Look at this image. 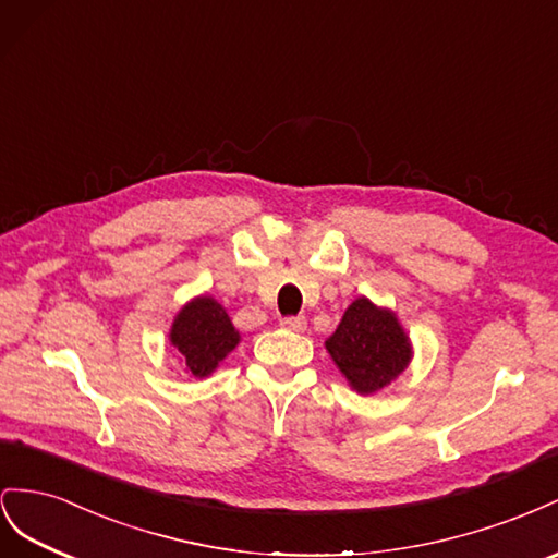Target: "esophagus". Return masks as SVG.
Wrapping results in <instances>:
<instances>
[{
  "label": "esophagus",
  "instance_id": "obj_1",
  "mask_svg": "<svg viewBox=\"0 0 558 558\" xmlns=\"http://www.w3.org/2000/svg\"><path fill=\"white\" fill-rule=\"evenodd\" d=\"M280 327L290 329V331H304L306 329V317L304 315H290V317H282L280 320Z\"/></svg>",
  "mask_w": 558,
  "mask_h": 558
}]
</instances>
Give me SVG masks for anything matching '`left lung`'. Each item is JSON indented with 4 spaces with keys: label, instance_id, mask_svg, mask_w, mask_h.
<instances>
[{
    "label": "left lung",
    "instance_id": "8db88e82",
    "mask_svg": "<svg viewBox=\"0 0 558 558\" xmlns=\"http://www.w3.org/2000/svg\"><path fill=\"white\" fill-rule=\"evenodd\" d=\"M329 355L357 392H374L407 369L411 345L397 317L355 299L327 341Z\"/></svg>",
    "mask_w": 558,
    "mask_h": 558
}]
</instances>
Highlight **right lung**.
<instances>
[{
	"instance_id": "1",
	"label": "right lung",
	"mask_w": 558,
	"mask_h": 558,
	"mask_svg": "<svg viewBox=\"0 0 558 558\" xmlns=\"http://www.w3.org/2000/svg\"><path fill=\"white\" fill-rule=\"evenodd\" d=\"M241 341L227 311L215 299L201 296L174 317L170 343L178 348L186 369L194 376H208Z\"/></svg>"
}]
</instances>
